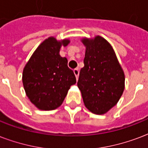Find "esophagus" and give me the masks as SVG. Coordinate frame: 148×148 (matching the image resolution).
Wrapping results in <instances>:
<instances>
[{
	"mask_svg": "<svg viewBox=\"0 0 148 148\" xmlns=\"http://www.w3.org/2000/svg\"><path fill=\"white\" fill-rule=\"evenodd\" d=\"M74 75H75V77H76L77 80V79H78V76H79V70L77 69V68L74 70Z\"/></svg>",
	"mask_w": 148,
	"mask_h": 148,
	"instance_id": "34e87169",
	"label": "esophagus"
}]
</instances>
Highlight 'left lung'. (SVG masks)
I'll list each match as a JSON object with an SVG mask.
<instances>
[{
  "instance_id": "1",
  "label": "left lung",
  "mask_w": 148,
  "mask_h": 148,
  "mask_svg": "<svg viewBox=\"0 0 148 148\" xmlns=\"http://www.w3.org/2000/svg\"><path fill=\"white\" fill-rule=\"evenodd\" d=\"M84 67L77 87L84 105L95 114H104L117 103L124 90V71L112 46L101 36L83 38Z\"/></svg>"
}]
</instances>
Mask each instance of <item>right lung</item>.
I'll return each mask as SVG.
<instances>
[{
	"instance_id": "1",
	"label": "right lung",
	"mask_w": 148,
	"mask_h": 148,
	"mask_svg": "<svg viewBox=\"0 0 148 148\" xmlns=\"http://www.w3.org/2000/svg\"><path fill=\"white\" fill-rule=\"evenodd\" d=\"M69 39L45 40L24 66L22 81L28 99L36 108L52 110L62 104L71 86L76 84L74 72L67 67V59L60 55L61 47Z\"/></svg>"
}]
</instances>
